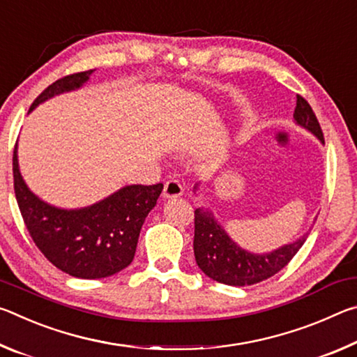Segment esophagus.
Segmentation results:
<instances>
[{
	"label": "esophagus",
	"mask_w": 357,
	"mask_h": 357,
	"mask_svg": "<svg viewBox=\"0 0 357 357\" xmlns=\"http://www.w3.org/2000/svg\"><path fill=\"white\" fill-rule=\"evenodd\" d=\"M184 192V187L183 184L179 183V181L176 179H170L167 181L165 183V187H164V197L165 198H178L183 195Z\"/></svg>",
	"instance_id": "obj_1"
}]
</instances>
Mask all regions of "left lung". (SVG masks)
<instances>
[{
    "label": "left lung",
    "instance_id": "1",
    "mask_svg": "<svg viewBox=\"0 0 357 357\" xmlns=\"http://www.w3.org/2000/svg\"><path fill=\"white\" fill-rule=\"evenodd\" d=\"M293 116L296 123L310 130L313 135L319 138V142L324 143L321 126L315 113L309 102L299 94L296 96ZM193 223H195L193 253H195L198 268L209 279L231 287L255 285L280 273L307 239V234H304L293 244L283 245L271 253L255 255L234 244L209 211L195 209Z\"/></svg>",
    "mask_w": 357,
    "mask_h": 357
}]
</instances>
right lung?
Masks as SVG:
<instances>
[{
    "label": "right lung",
    "instance_id": "right-lung-1",
    "mask_svg": "<svg viewBox=\"0 0 357 357\" xmlns=\"http://www.w3.org/2000/svg\"><path fill=\"white\" fill-rule=\"evenodd\" d=\"M93 70L59 78L29 107L55 94L80 88ZM14 190L29 236L44 257L63 273L78 279H102L132 263L144 219L155 206L164 184L126 185L105 200L83 209H59L39 200L23 181L17 144L12 157Z\"/></svg>",
    "mask_w": 357,
    "mask_h": 357
}]
</instances>
